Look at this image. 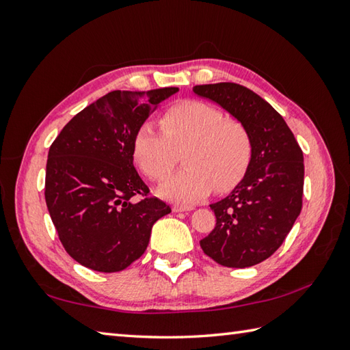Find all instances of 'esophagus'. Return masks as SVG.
<instances>
[{
  "label": "esophagus",
  "mask_w": 350,
  "mask_h": 350,
  "mask_svg": "<svg viewBox=\"0 0 350 350\" xmlns=\"http://www.w3.org/2000/svg\"><path fill=\"white\" fill-rule=\"evenodd\" d=\"M194 209V207L192 206H173V212H189V211H192Z\"/></svg>",
  "instance_id": "obj_1"
}]
</instances>
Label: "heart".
I'll return each mask as SVG.
<instances>
[{"label":"heart","instance_id":"heart-1","mask_svg":"<svg viewBox=\"0 0 350 350\" xmlns=\"http://www.w3.org/2000/svg\"><path fill=\"white\" fill-rule=\"evenodd\" d=\"M161 131L144 123L132 138V156L152 180H163L183 153L185 170L162 183L159 196L192 204L215 189L226 192L247 173L252 143L248 129L202 100H180L159 118Z\"/></svg>","mask_w":350,"mask_h":350}]
</instances>
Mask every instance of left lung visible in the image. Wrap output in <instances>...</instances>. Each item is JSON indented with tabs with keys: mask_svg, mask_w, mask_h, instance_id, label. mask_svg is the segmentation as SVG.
I'll use <instances>...</instances> for the list:
<instances>
[{
	"mask_svg": "<svg viewBox=\"0 0 350 350\" xmlns=\"http://www.w3.org/2000/svg\"><path fill=\"white\" fill-rule=\"evenodd\" d=\"M248 129L252 154L230 194L211 204L217 226L200 241L204 254L227 267H250L277 251L302 209L304 154L269 103L234 83L192 87Z\"/></svg>",
	"mask_w": 350,
	"mask_h": 350,
	"instance_id": "8db88e82",
	"label": "left lung"
}]
</instances>
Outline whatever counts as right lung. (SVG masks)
<instances>
[{"label": "right lung", "instance_id": "1", "mask_svg": "<svg viewBox=\"0 0 350 350\" xmlns=\"http://www.w3.org/2000/svg\"><path fill=\"white\" fill-rule=\"evenodd\" d=\"M177 87L111 92L84 108L49 147L44 200L68 254L88 269L118 272L144 254L152 227L171 212L133 167L132 138Z\"/></svg>", "mask_w": 350, "mask_h": 350}]
</instances>
